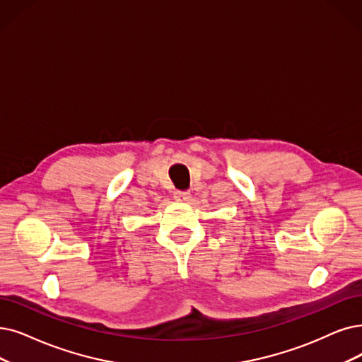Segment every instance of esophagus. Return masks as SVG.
<instances>
[{
	"label": "esophagus",
	"instance_id": "esophagus-1",
	"mask_svg": "<svg viewBox=\"0 0 362 362\" xmlns=\"http://www.w3.org/2000/svg\"><path fill=\"white\" fill-rule=\"evenodd\" d=\"M173 197H175L177 202H187L190 199V193L189 192H175L173 193Z\"/></svg>",
	"mask_w": 362,
	"mask_h": 362
}]
</instances>
